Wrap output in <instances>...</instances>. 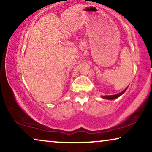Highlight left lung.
Returning <instances> with one entry per match:
<instances>
[{"instance_id":"8db88e82","label":"left lung","mask_w":152,"mask_h":152,"mask_svg":"<svg viewBox=\"0 0 152 152\" xmlns=\"http://www.w3.org/2000/svg\"><path fill=\"white\" fill-rule=\"evenodd\" d=\"M126 90V89H124L123 91H122L121 93H118V94H116V95H106V96H102V98L104 99H114L115 98H117V97H120V95H122L123 93L125 92V91Z\"/></svg>"}]
</instances>
